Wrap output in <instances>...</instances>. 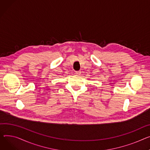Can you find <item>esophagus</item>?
<instances>
[{
	"instance_id": "1",
	"label": "esophagus",
	"mask_w": 150,
	"mask_h": 150,
	"mask_svg": "<svg viewBox=\"0 0 150 150\" xmlns=\"http://www.w3.org/2000/svg\"><path fill=\"white\" fill-rule=\"evenodd\" d=\"M81 74V72L80 71H76V72H75V74H76V75H80Z\"/></svg>"
}]
</instances>
